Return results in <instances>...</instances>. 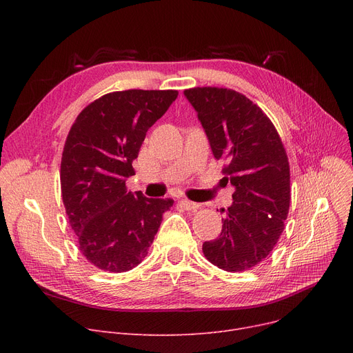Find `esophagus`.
<instances>
[{"label":"esophagus","mask_w":353,"mask_h":353,"mask_svg":"<svg viewBox=\"0 0 353 353\" xmlns=\"http://www.w3.org/2000/svg\"><path fill=\"white\" fill-rule=\"evenodd\" d=\"M180 206H181L184 210H196L200 205H199V203L190 201V200H188V199H181V200H180Z\"/></svg>","instance_id":"obj_1"}]
</instances>
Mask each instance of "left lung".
Masks as SVG:
<instances>
[{
	"mask_svg": "<svg viewBox=\"0 0 353 353\" xmlns=\"http://www.w3.org/2000/svg\"><path fill=\"white\" fill-rule=\"evenodd\" d=\"M184 97L234 188L221 233L203 243V253L219 269H250L268 257L285 228L290 205L285 147L262 108L234 90L197 87L184 90Z\"/></svg>",
	"mask_w": 353,
	"mask_h": 353,
	"instance_id": "obj_1",
	"label": "left lung"
}]
</instances>
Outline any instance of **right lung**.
I'll use <instances>...</instances> for the list:
<instances>
[{
    "mask_svg": "<svg viewBox=\"0 0 353 353\" xmlns=\"http://www.w3.org/2000/svg\"><path fill=\"white\" fill-rule=\"evenodd\" d=\"M176 90H125L88 104L71 125L61 159V194L87 261L108 272L141 263L173 199L127 192L147 130L177 99Z\"/></svg>",
    "mask_w": 353,
    "mask_h": 353,
    "instance_id": "add662e5",
    "label": "right lung"
}]
</instances>
